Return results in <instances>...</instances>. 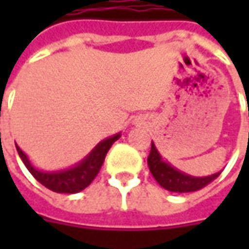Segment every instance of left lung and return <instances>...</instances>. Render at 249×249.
<instances>
[{
    "label": "left lung",
    "mask_w": 249,
    "mask_h": 249,
    "mask_svg": "<svg viewBox=\"0 0 249 249\" xmlns=\"http://www.w3.org/2000/svg\"><path fill=\"white\" fill-rule=\"evenodd\" d=\"M249 115V113H248ZM148 167L154 178L159 183V186L163 187L167 191L173 193H193L208 186L211 181H213L216 177L220 175L215 173L212 176L206 177H193L186 173L177 170L172 165L165 162L154 142H151V152L148 155Z\"/></svg>",
    "instance_id": "left-lung-1"
}]
</instances>
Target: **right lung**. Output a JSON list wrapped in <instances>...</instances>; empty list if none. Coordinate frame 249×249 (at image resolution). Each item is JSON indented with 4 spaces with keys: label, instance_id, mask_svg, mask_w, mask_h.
<instances>
[{
    "label": "right lung",
    "instance_id": "add662e5",
    "mask_svg": "<svg viewBox=\"0 0 249 249\" xmlns=\"http://www.w3.org/2000/svg\"><path fill=\"white\" fill-rule=\"evenodd\" d=\"M119 137L120 134L118 133L109 139L101 141L100 144L76 166L69 167L66 170H59V172H43V170L36 169L30 163L26 154L18 145H16V149H18L20 159L23 160L24 166L27 167V170L33 175L34 178L37 181H40L44 187L53 190L55 193L74 194V193L84 190L87 186H90L91 181L97 177L98 172H100L101 166L105 160V157H107V152L109 151L112 144Z\"/></svg>",
    "mask_w": 249,
    "mask_h": 249
}]
</instances>
